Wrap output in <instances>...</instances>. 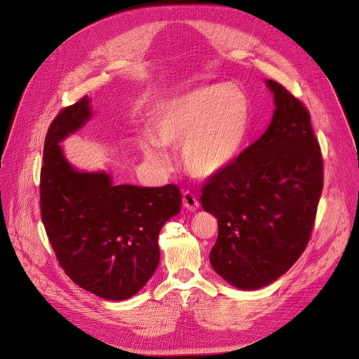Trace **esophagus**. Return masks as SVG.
<instances>
[{"label":"esophagus","instance_id":"esophagus-1","mask_svg":"<svg viewBox=\"0 0 359 359\" xmlns=\"http://www.w3.org/2000/svg\"><path fill=\"white\" fill-rule=\"evenodd\" d=\"M183 206L189 211H196L199 208L198 196L191 191H184L183 192Z\"/></svg>","mask_w":359,"mask_h":359}]
</instances>
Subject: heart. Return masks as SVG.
<instances>
[{"label": "heart", "instance_id": "obj_1", "mask_svg": "<svg viewBox=\"0 0 359 359\" xmlns=\"http://www.w3.org/2000/svg\"><path fill=\"white\" fill-rule=\"evenodd\" d=\"M154 137H144L148 158L165 163L163 145H182L184 165L198 176H214L229 167L246 141L250 103L231 84H214L160 103L153 118Z\"/></svg>", "mask_w": 359, "mask_h": 359}]
</instances>
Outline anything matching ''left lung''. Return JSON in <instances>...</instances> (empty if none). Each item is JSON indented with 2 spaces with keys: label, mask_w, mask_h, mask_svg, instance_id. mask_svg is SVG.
<instances>
[{
  "label": "left lung",
  "mask_w": 359,
  "mask_h": 359,
  "mask_svg": "<svg viewBox=\"0 0 359 359\" xmlns=\"http://www.w3.org/2000/svg\"><path fill=\"white\" fill-rule=\"evenodd\" d=\"M275 111L257 141L202 186V208L218 218L210 253L231 285L257 290L284 275L311 237L323 189V158L309 109L268 80Z\"/></svg>",
  "instance_id": "1"
}]
</instances>
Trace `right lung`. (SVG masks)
<instances>
[{"instance_id":"1","label":"right lung","mask_w":359,"mask_h":359,"mask_svg":"<svg viewBox=\"0 0 359 359\" xmlns=\"http://www.w3.org/2000/svg\"><path fill=\"white\" fill-rule=\"evenodd\" d=\"M91 115L88 96L64 107L49 125L41 168V217L56 260L97 297L135 295L160 262L158 234L179 214L176 184H113L106 173H80L58 145Z\"/></svg>"}]
</instances>
